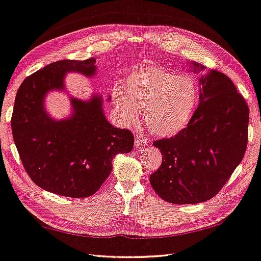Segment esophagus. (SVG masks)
Segmentation results:
<instances>
[{"label":"esophagus","instance_id":"esophagus-1","mask_svg":"<svg viewBox=\"0 0 261 261\" xmlns=\"http://www.w3.org/2000/svg\"><path fill=\"white\" fill-rule=\"evenodd\" d=\"M136 141H135V146L137 148H144L148 145V139L146 137L142 136L141 134H136L135 136Z\"/></svg>","mask_w":261,"mask_h":261}]
</instances>
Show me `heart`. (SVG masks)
<instances>
[{
  "mask_svg": "<svg viewBox=\"0 0 261 261\" xmlns=\"http://www.w3.org/2000/svg\"><path fill=\"white\" fill-rule=\"evenodd\" d=\"M113 99L124 124H134L142 111L152 134L171 137L190 123L199 104V88L190 75L146 64L126 76L124 94L115 90Z\"/></svg>",
  "mask_w": 261,
  "mask_h": 261,
  "instance_id": "obj_1",
  "label": "heart"
}]
</instances>
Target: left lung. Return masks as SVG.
Returning <instances> with one entry per match:
<instances>
[{
  "instance_id": "left-lung-1",
  "label": "left lung",
  "mask_w": 261,
  "mask_h": 261,
  "mask_svg": "<svg viewBox=\"0 0 261 261\" xmlns=\"http://www.w3.org/2000/svg\"><path fill=\"white\" fill-rule=\"evenodd\" d=\"M205 66L192 62L199 73ZM199 103L180 134L154 141L162 165L149 177L163 200L193 205L216 196L241 163L248 144L249 107L232 80L211 70L199 78Z\"/></svg>"
}]
</instances>
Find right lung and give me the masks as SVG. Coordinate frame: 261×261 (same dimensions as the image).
I'll list each match as a JSON object with an SVG mask.
<instances>
[{"label":"right lung","mask_w":261,"mask_h":261,"mask_svg":"<svg viewBox=\"0 0 261 261\" xmlns=\"http://www.w3.org/2000/svg\"><path fill=\"white\" fill-rule=\"evenodd\" d=\"M96 60H62L27 76L15 96L12 135L25 172L46 191L70 198H86L98 191L112 172L117 154L134 148L127 129H117L106 120L103 99L70 97L72 114L54 120L44 99L52 90H64V75L96 73Z\"/></svg>","instance_id":"right-lung-1"}]
</instances>
